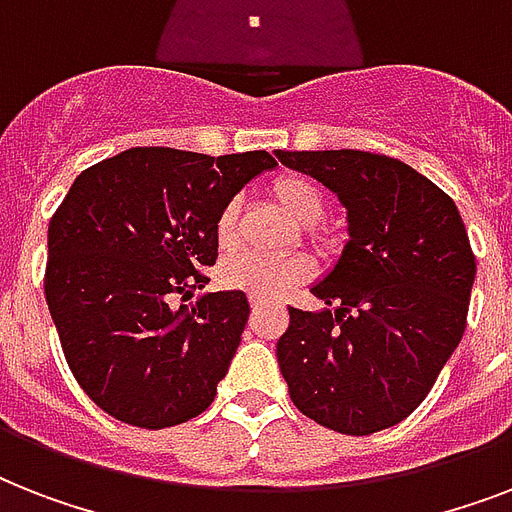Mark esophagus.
Here are the masks:
<instances>
[{
    "mask_svg": "<svg viewBox=\"0 0 512 512\" xmlns=\"http://www.w3.org/2000/svg\"><path fill=\"white\" fill-rule=\"evenodd\" d=\"M249 303H252V311H260V308H263V305H268L263 300V297H249Z\"/></svg>",
    "mask_w": 512,
    "mask_h": 512,
    "instance_id": "1",
    "label": "esophagus"
}]
</instances>
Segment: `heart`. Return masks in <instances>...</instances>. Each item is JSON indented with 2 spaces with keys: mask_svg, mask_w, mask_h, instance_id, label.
I'll list each match as a JSON object with an SVG mask.
<instances>
[{
  "mask_svg": "<svg viewBox=\"0 0 512 512\" xmlns=\"http://www.w3.org/2000/svg\"><path fill=\"white\" fill-rule=\"evenodd\" d=\"M271 196L276 199L284 215L297 225H316L327 209V196L316 180L305 175H281L271 183ZM236 220L239 204L228 201L217 215L215 236L220 247H231L236 239ZM223 284L233 289H244L252 297H279L311 276V265L305 257H263L252 252L228 257L220 268Z\"/></svg>",
  "mask_w": 512,
  "mask_h": 512,
  "instance_id": "obj_1",
  "label": "heart"
}]
</instances>
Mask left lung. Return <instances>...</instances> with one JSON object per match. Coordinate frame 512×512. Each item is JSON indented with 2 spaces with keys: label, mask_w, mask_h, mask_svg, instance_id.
<instances>
[{
  "label": "left lung",
  "mask_w": 512,
  "mask_h": 512,
  "mask_svg": "<svg viewBox=\"0 0 512 512\" xmlns=\"http://www.w3.org/2000/svg\"><path fill=\"white\" fill-rule=\"evenodd\" d=\"M345 207L348 241L289 308L276 356L305 417L345 436L406 420L465 332L476 257L454 201L409 164L366 151H276Z\"/></svg>",
  "instance_id": "left-lung-1"
}]
</instances>
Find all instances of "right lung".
<instances>
[{
	"label": "right lung",
	"mask_w": 512,
	"mask_h": 512,
	"mask_svg": "<svg viewBox=\"0 0 512 512\" xmlns=\"http://www.w3.org/2000/svg\"><path fill=\"white\" fill-rule=\"evenodd\" d=\"M268 151L130 148L76 177L47 231L44 297L76 382L116 420L159 430L215 401L247 327L241 289L191 297L215 223Z\"/></svg>",
	"instance_id": "1"
}]
</instances>
